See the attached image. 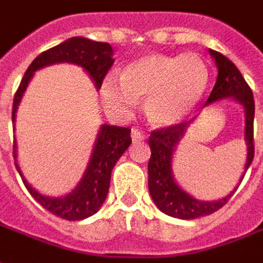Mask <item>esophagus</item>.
Returning a JSON list of instances; mask_svg holds the SVG:
<instances>
[{
    "label": "esophagus",
    "mask_w": 263,
    "mask_h": 263,
    "mask_svg": "<svg viewBox=\"0 0 263 263\" xmlns=\"http://www.w3.org/2000/svg\"><path fill=\"white\" fill-rule=\"evenodd\" d=\"M131 137L134 142H141V141H145V139H146L145 134H143L142 131H139V129H132Z\"/></svg>",
    "instance_id": "obj_1"
}]
</instances>
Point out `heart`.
I'll use <instances>...</instances> for the list:
<instances>
[{
    "label": "heart",
    "instance_id": "1",
    "mask_svg": "<svg viewBox=\"0 0 263 263\" xmlns=\"http://www.w3.org/2000/svg\"><path fill=\"white\" fill-rule=\"evenodd\" d=\"M210 70L198 54L149 53L126 66L122 76L104 77L100 88L104 108L118 118L135 109L145 97L148 120L172 126L193 112L207 91Z\"/></svg>",
    "mask_w": 263,
    "mask_h": 263
}]
</instances>
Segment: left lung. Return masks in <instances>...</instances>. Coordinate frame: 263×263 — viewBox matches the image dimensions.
<instances>
[{"label": "left lung", "instance_id": "left-lung-1", "mask_svg": "<svg viewBox=\"0 0 263 263\" xmlns=\"http://www.w3.org/2000/svg\"><path fill=\"white\" fill-rule=\"evenodd\" d=\"M209 53L214 59L218 76L214 88L210 94L209 100L203 105V108L227 98L242 105L243 114H245L243 138L247 143V160L239 182L226 197L213 201L198 200L180 187L173 175V155L176 152L179 142L184 138L186 132L190 128V124L197 117H194L193 120L187 122H182L177 125L152 132L149 137V148H151V159L148 163L149 193L156 207L162 213L180 220H194L203 215L213 214L222 205H226L232 194L237 192L238 186L242 182L243 176L254 159V94L241 74V71L231 60L213 49H209Z\"/></svg>", "mask_w": 263, "mask_h": 263}]
</instances>
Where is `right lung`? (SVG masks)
<instances>
[{
  "mask_svg": "<svg viewBox=\"0 0 263 263\" xmlns=\"http://www.w3.org/2000/svg\"><path fill=\"white\" fill-rule=\"evenodd\" d=\"M112 54L114 50L109 43L96 42L83 36L70 37L58 46L39 54L28 67L18 87V91L15 94L14 105H12L14 129L16 111L35 71L59 63H71V65L80 66L90 76V79L96 86V90L98 91L101 88V83L107 71L114 63ZM131 142V129L103 124L97 132L91 156L80 182L77 183V186L70 193L62 197H50L46 194L39 193L36 189H33L28 183L16 160V141H14L15 167L22 177V182L28 189V192L43 209H46L52 214L58 215L63 220H84L87 217L96 214L101 209L108 194L111 172L118 159L129 148Z\"/></svg>",
  "mask_w": 263,
  "mask_h": 263,
  "instance_id": "obj_1",
  "label": "right lung"
}]
</instances>
